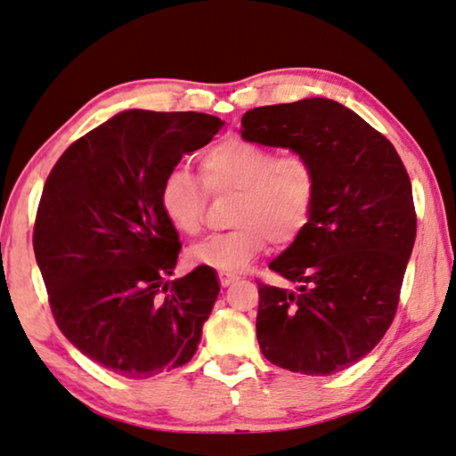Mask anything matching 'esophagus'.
<instances>
[{"mask_svg": "<svg viewBox=\"0 0 456 456\" xmlns=\"http://www.w3.org/2000/svg\"><path fill=\"white\" fill-rule=\"evenodd\" d=\"M236 281H238V277H234V274L220 273V285H222V287H230V285H234Z\"/></svg>", "mask_w": 456, "mask_h": 456, "instance_id": "esophagus-1", "label": "esophagus"}]
</instances>
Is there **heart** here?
Instances as JSON below:
<instances>
[{"label":"heart","mask_w":456,"mask_h":456,"mask_svg":"<svg viewBox=\"0 0 456 456\" xmlns=\"http://www.w3.org/2000/svg\"><path fill=\"white\" fill-rule=\"evenodd\" d=\"M201 179L212 196L234 193L226 234L210 236L185 252L190 266L234 274L244 271L266 238L285 246L309 224L317 200V171L303 153L277 155L255 141L230 137L201 158ZM206 191L190 169L167 171L159 190V208L169 226L182 236H196L206 210Z\"/></svg>","instance_id":"obj_1"}]
</instances>
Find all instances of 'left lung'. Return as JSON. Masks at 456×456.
Wrapping results in <instances>:
<instances>
[{
  "label": "left lung",
  "mask_w": 456,
  "mask_h": 456,
  "mask_svg": "<svg viewBox=\"0 0 456 456\" xmlns=\"http://www.w3.org/2000/svg\"><path fill=\"white\" fill-rule=\"evenodd\" d=\"M242 139L290 149L317 171L309 224L258 282L256 338L268 362L330 376L360 362L390 327L416 238L412 185L396 149L352 109L303 99L248 110Z\"/></svg>",
  "instance_id": "8db88e82"
}]
</instances>
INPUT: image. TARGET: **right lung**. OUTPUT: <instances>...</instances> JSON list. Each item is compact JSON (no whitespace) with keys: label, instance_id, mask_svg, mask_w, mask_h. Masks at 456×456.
Segmentation results:
<instances>
[{"label":"right lung","instance_id":"add662e5","mask_svg":"<svg viewBox=\"0 0 456 456\" xmlns=\"http://www.w3.org/2000/svg\"><path fill=\"white\" fill-rule=\"evenodd\" d=\"M222 126L204 113L123 110L74 141L44 185L34 252L56 323L125 378L188 363L218 298L214 268L169 281L182 244L159 190Z\"/></svg>","mask_w":456,"mask_h":456}]
</instances>
